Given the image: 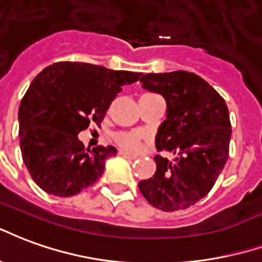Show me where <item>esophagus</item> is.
Listing matches in <instances>:
<instances>
[{
    "instance_id": "34e87169",
    "label": "esophagus",
    "mask_w": 262,
    "mask_h": 262,
    "mask_svg": "<svg viewBox=\"0 0 262 262\" xmlns=\"http://www.w3.org/2000/svg\"><path fill=\"white\" fill-rule=\"evenodd\" d=\"M118 155H120V156H123V158H127V159H131V160L137 159V156H135V155H129L127 154V152H124V150H120Z\"/></svg>"
}]
</instances>
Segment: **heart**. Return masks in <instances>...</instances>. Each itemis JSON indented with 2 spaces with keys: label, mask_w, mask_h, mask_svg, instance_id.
I'll return each instance as SVG.
<instances>
[{
  "label": "heart",
  "mask_w": 262,
  "mask_h": 262,
  "mask_svg": "<svg viewBox=\"0 0 262 262\" xmlns=\"http://www.w3.org/2000/svg\"><path fill=\"white\" fill-rule=\"evenodd\" d=\"M144 137V133H117L114 135V141L121 149L135 152L139 149Z\"/></svg>",
  "instance_id": "b5f03b06"
}]
</instances>
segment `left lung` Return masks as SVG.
<instances>
[{"label": "left lung", "instance_id": "8db88e82", "mask_svg": "<svg viewBox=\"0 0 262 262\" xmlns=\"http://www.w3.org/2000/svg\"><path fill=\"white\" fill-rule=\"evenodd\" d=\"M142 88L166 100V120L156 134L154 177L139 181L145 200L158 209H187L211 191L229 156L232 125L223 97L201 76L187 71L146 74Z\"/></svg>", "mask_w": 262, "mask_h": 262}]
</instances>
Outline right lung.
<instances>
[{
	"label": "right lung",
	"instance_id": "1",
	"mask_svg": "<svg viewBox=\"0 0 262 262\" xmlns=\"http://www.w3.org/2000/svg\"><path fill=\"white\" fill-rule=\"evenodd\" d=\"M142 76L86 62H55L40 72L20 102L22 158L32 179L47 194L71 196L93 186L114 146L86 149L78 134L102 123L108 106Z\"/></svg>",
	"mask_w": 262,
	"mask_h": 262
}]
</instances>
